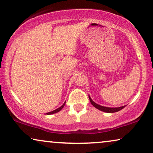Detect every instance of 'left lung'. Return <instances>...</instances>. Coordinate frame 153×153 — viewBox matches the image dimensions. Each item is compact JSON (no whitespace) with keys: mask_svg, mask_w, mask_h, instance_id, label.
<instances>
[{"mask_svg":"<svg viewBox=\"0 0 153 153\" xmlns=\"http://www.w3.org/2000/svg\"><path fill=\"white\" fill-rule=\"evenodd\" d=\"M89 99L91 104H92V105H94L96 108L100 110V111L103 112H105V113H115V112L120 111V110H122L125 107V106H121V107H117V108H109V107L102 106V105H100L97 104V103H96L95 102H94L92 99H91V97H89Z\"/></svg>","mask_w":153,"mask_h":153,"instance_id":"8db88e82","label":"left lung"}]
</instances>
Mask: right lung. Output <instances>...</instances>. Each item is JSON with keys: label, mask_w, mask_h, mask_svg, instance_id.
<instances>
[{"label": "right lung", "mask_w": 153, "mask_h": 153, "mask_svg": "<svg viewBox=\"0 0 153 153\" xmlns=\"http://www.w3.org/2000/svg\"><path fill=\"white\" fill-rule=\"evenodd\" d=\"M65 103H66V102H64V104H63L62 106L61 107H59V108H57V109H56V110H54V111H51V112H49V113H47L46 114L47 115H52V114H54V113H58V112H59L61 110H62L63 108H64V106L65 105Z\"/></svg>", "instance_id": "right-lung-1"}]
</instances>
